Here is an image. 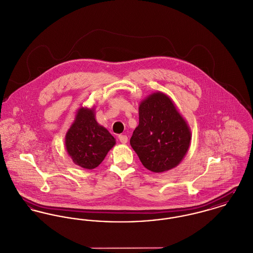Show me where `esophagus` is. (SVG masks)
<instances>
[{"mask_svg":"<svg viewBox=\"0 0 253 253\" xmlns=\"http://www.w3.org/2000/svg\"><path fill=\"white\" fill-rule=\"evenodd\" d=\"M118 138H119L120 142L123 143V144L127 143V141H128V137H127V136H125V135H119Z\"/></svg>","mask_w":253,"mask_h":253,"instance_id":"34e87169","label":"esophagus"}]
</instances>
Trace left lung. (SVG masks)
<instances>
[{
	"label": "left lung",
	"mask_w": 253,
	"mask_h": 253,
	"mask_svg": "<svg viewBox=\"0 0 253 253\" xmlns=\"http://www.w3.org/2000/svg\"><path fill=\"white\" fill-rule=\"evenodd\" d=\"M138 119L130 144L143 167L153 172L174 169L188 152L192 135L172 100L160 91L150 94L139 104Z\"/></svg>",
	"instance_id": "obj_1"
}]
</instances>
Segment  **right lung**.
Returning <instances> with one entry per match:
<instances>
[{"instance_id": "obj_1", "label": "right lung", "mask_w": 253, "mask_h": 253, "mask_svg": "<svg viewBox=\"0 0 253 253\" xmlns=\"http://www.w3.org/2000/svg\"><path fill=\"white\" fill-rule=\"evenodd\" d=\"M116 144V138L96 119L94 108H80L65 135L68 155L79 167L93 169Z\"/></svg>"}]
</instances>
